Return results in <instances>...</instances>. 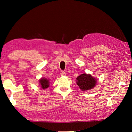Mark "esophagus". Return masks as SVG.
Returning a JSON list of instances; mask_svg holds the SVG:
<instances>
[{
	"instance_id": "obj_1",
	"label": "esophagus",
	"mask_w": 132,
	"mask_h": 132,
	"mask_svg": "<svg viewBox=\"0 0 132 132\" xmlns=\"http://www.w3.org/2000/svg\"><path fill=\"white\" fill-rule=\"evenodd\" d=\"M61 76H65V75H66V73H65V72H64V71H62L61 72Z\"/></svg>"
}]
</instances>
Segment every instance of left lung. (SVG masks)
Here are the masks:
<instances>
[{
	"instance_id": "8db88e82",
	"label": "left lung",
	"mask_w": 132,
	"mask_h": 132,
	"mask_svg": "<svg viewBox=\"0 0 132 132\" xmlns=\"http://www.w3.org/2000/svg\"><path fill=\"white\" fill-rule=\"evenodd\" d=\"M77 84L82 91L93 89L97 83V79L90 74H80L76 78Z\"/></svg>"
}]
</instances>
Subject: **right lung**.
<instances>
[{
	"instance_id": "obj_1",
	"label": "right lung",
	"mask_w": 132,
	"mask_h": 132,
	"mask_svg": "<svg viewBox=\"0 0 132 132\" xmlns=\"http://www.w3.org/2000/svg\"><path fill=\"white\" fill-rule=\"evenodd\" d=\"M39 86H41V88L43 89H46L48 88L50 85V79L45 78H41L39 80Z\"/></svg>"
}]
</instances>
